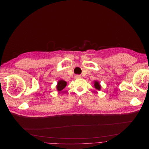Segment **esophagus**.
<instances>
[{
	"label": "esophagus",
	"mask_w": 149,
	"mask_h": 149,
	"mask_svg": "<svg viewBox=\"0 0 149 149\" xmlns=\"http://www.w3.org/2000/svg\"><path fill=\"white\" fill-rule=\"evenodd\" d=\"M75 77H76V79H79V78L80 77V76H79V75H76V76H75Z\"/></svg>",
	"instance_id": "34e87169"
}]
</instances>
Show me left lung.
I'll list each match as a JSON object with an SVG mask.
<instances>
[{
    "label": "left lung",
    "mask_w": 149,
    "mask_h": 149,
    "mask_svg": "<svg viewBox=\"0 0 149 149\" xmlns=\"http://www.w3.org/2000/svg\"><path fill=\"white\" fill-rule=\"evenodd\" d=\"M94 85H95V87L96 89H97V90H100L101 86H100V84L98 81H95Z\"/></svg>",
    "instance_id": "left-lung-1"
}]
</instances>
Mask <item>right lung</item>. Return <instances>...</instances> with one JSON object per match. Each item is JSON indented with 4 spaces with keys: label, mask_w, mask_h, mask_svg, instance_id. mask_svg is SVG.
<instances>
[{
    "label": "right lung",
    "mask_w": 149,
    "mask_h": 149,
    "mask_svg": "<svg viewBox=\"0 0 149 149\" xmlns=\"http://www.w3.org/2000/svg\"><path fill=\"white\" fill-rule=\"evenodd\" d=\"M66 82L63 80H61L60 81H58L57 85V89L58 91H61L62 90L66 87Z\"/></svg>",
    "instance_id": "right-lung-1"
}]
</instances>
